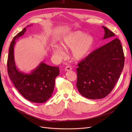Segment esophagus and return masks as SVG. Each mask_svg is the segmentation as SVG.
<instances>
[{
	"label": "esophagus",
	"instance_id": "1",
	"mask_svg": "<svg viewBox=\"0 0 132 132\" xmlns=\"http://www.w3.org/2000/svg\"><path fill=\"white\" fill-rule=\"evenodd\" d=\"M72 69V67H71V66H66V68H65V70L66 71H67V72H68V71H71Z\"/></svg>",
	"mask_w": 132,
	"mask_h": 132
}]
</instances>
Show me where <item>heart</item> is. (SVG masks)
<instances>
[{"mask_svg":"<svg viewBox=\"0 0 132 132\" xmlns=\"http://www.w3.org/2000/svg\"><path fill=\"white\" fill-rule=\"evenodd\" d=\"M60 43L61 45L56 44L52 46V51L54 55L60 58L64 54V48L71 49V58L79 61L85 59L90 53L95 45V39L84 31L76 30L65 34Z\"/></svg>","mask_w":132,"mask_h":132,"instance_id":"1","label":"heart"}]
</instances>
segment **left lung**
<instances>
[{"label": "left lung", "mask_w": 132, "mask_h": 132, "mask_svg": "<svg viewBox=\"0 0 132 132\" xmlns=\"http://www.w3.org/2000/svg\"><path fill=\"white\" fill-rule=\"evenodd\" d=\"M103 39L114 34L106 27ZM125 57L119 39L115 38L90 53L78 64L77 86L79 93L90 100L104 98L113 89L120 78Z\"/></svg>", "instance_id": "1"}]
</instances>
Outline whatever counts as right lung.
Returning a JSON list of instances; mask_svg holds the SVG:
<instances>
[{
	"instance_id": "right-lung-1",
	"label": "right lung",
	"mask_w": 132,
	"mask_h": 132,
	"mask_svg": "<svg viewBox=\"0 0 132 132\" xmlns=\"http://www.w3.org/2000/svg\"><path fill=\"white\" fill-rule=\"evenodd\" d=\"M26 30L24 28L11 43L7 60L8 73L13 85L26 99L34 103H42L49 99L53 94L55 79L60 73L59 67L51 66L41 62L30 73L19 71L15 65L14 48L15 40L22 36Z\"/></svg>"
}]
</instances>
